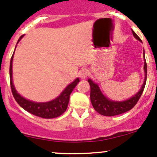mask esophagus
I'll use <instances>...</instances> for the list:
<instances>
[{
  "label": "esophagus",
  "instance_id": "obj_1",
  "mask_svg": "<svg viewBox=\"0 0 157 157\" xmlns=\"http://www.w3.org/2000/svg\"><path fill=\"white\" fill-rule=\"evenodd\" d=\"M78 75H79L80 78L82 79H85L89 75V71H88L87 69H82L80 71V72L78 73Z\"/></svg>",
  "mask_w": 157,
  "mask_h": 157
}]
</instances>
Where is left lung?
<instances>
[{
	"mask_svg": "<svg viewBox=\"0 0 157 157\" xmlns=\"http://www.w3.org/2000/svg\"><path fill=\"white\" fill-rule=\"evenodd\" d=\"M132 35L133 36L139 40L140 41H142L141 39L139 38L138 35L134 32V31L132 30ZM143 52V58H144V73L145 78L144 82H143V86H141V89H140L138 92L135 95L129 98V99L125 100V101H113V100L109 99L106 98L103 94L102 93L98 87V84L94 82L92 79L89 78V85H90V99L91 102L92 104V106L95 109L96 112H98L99 114L105 116H113L116 115L122 114L126 112H128L129 110L132 109L137 102L140 99V96L143 94V90H144L145 86H146V82H147V66L146 59H145V55Z\"/></svg>",
	"mask_w": 157,
	"mask_h": 157,
	"instance_id": "8db88e82",
	"label": "left lung"
}]
</instances>
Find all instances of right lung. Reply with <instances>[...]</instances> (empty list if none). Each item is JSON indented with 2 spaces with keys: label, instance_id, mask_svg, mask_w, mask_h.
<instances>
[{
  "label": "right lung",
  "instance_id": "add662e5",
  "mask_svg": "<svg viewBox=\"0 0 157 157\" xmlns=\"http://www.w3.org/2000/svg\"><path fill=\"white\" fill-rule=\"evenodd\" d=\"M23 37L24 35H21L20 37V38L17 41V43L21 40ZM14 54V52L12 55V57L10 59V82L13 96H14V99L16 100V102L19 104V105L28 113L35 115V116H39L41 118H44V119L56 118L65 113V110L67 109V107H68V102H69L70 95H71V92L75 89V87L77 86L78 83L79 82L78 78H77L71 84L68 85L64 89L63 92L59 95V96H58L55 99L46 102H32V101L26 99L23 96H21L14 88L12 80V62Z\"/></svg>",
  "mask_w": 157,
  "mask_h": 157
}]
</instances>
